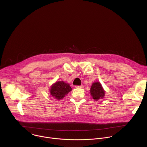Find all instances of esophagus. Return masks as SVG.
<instances>
[{
    "label": "esophagus",
    "mask_w": 147,
    "mask_h": 147,
    "mask_svg": "<svg viewBox=\"0 0 147 147\" xmlns=\"http://www.w3.org/2000/svg\"><path fill=\"white\" fill-rule=\"evenodd\" d=\"M75 87H76V88H82L83 87V86H82V85H81V86H75Z\"/></svg>",
    "instance_id": "obj_1"
}]
</instances>
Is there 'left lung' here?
Instances as JSON below:
<instances>
[{
    "label": "left lung",
    "mask_w": 147,
    "mask_h": 147,
    "mask_svg": "<svg viewBox=\"0 0 147 147\" xmlns=\"http://www.w3.org/2000/svg\"><path fill=\"white\" fill-rule=\"evenodd\" d=\"M90 93L93 99L95 100L102 99L105 96V91L99 82H95L92 84L90 90Z\"/></svg>",
    "instance_id": "obj_1"
}]
</instances>
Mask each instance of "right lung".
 <instances>
[{"instance_id":"add662e5","label":"right lung","mask_w":147,"mask_h":147,"mask_svg":"<svg viewBox=\"0 0 147 147\" xmlns=\"http://www.w3.org/2000/svg\"><path fill=\"white\" fill-rule=\"evenodd\" d=\"M71 91V88L68 84L63 81H58L52 85L50 90L51 95L56 99L63 98L65 95Z\"/></svg>"}]
</instances>
